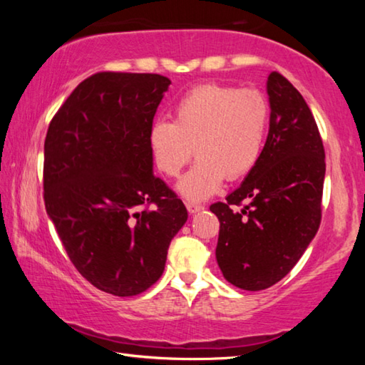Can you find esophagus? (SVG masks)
<instances>
[{"label": "esophagus", "instance_id": "obj_1", "mask_svg": "<svg viewBox=\"0 0 365 365\" xmlns=\"http://www.w3.org/2000/svg\"><path fill=\"white\" fill-rule=\"evenodd\" d=\"M185 206H187V209H188V212H190V214L200 212V211H202V209H205V206L196 205V202H191V201H187V202H185Z\"/></svg>", "mask_w": 365, "mask_h": 365}]
</instances>
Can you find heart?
I'll use <instances>...</instances> for the list:
<instances>
[{
    "label": "heart",
    "instance_id": "b5f03b06",
    "mask_svg": "<svg viewBox=\"0 0 365 365\" xmlns=\"http://www.w3.org/2000/svg\"><path fill=\"white\" fill-rule=\"evenodd\" d=\"M269 120V101L256 88L195 86L174 106V120H158L151 127L154 163L164 175L174 178L195 151L197 160L178 190L190 200H206L224 178L237 180L257 164Z\"/></svg>",
    "mask_w": 365,
    "mask_h": 365
}]
</instances>
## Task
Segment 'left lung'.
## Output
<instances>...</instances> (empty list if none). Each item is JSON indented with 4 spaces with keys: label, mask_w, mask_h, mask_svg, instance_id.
Instances as JSON below:
<instances>
[{
    "label": "left lung",
    "mask_w": 365,
    "mask_h": 365,
    "mask_svg": "<svg viewBox=\"0 0 365 365\" xmlns=\"http://www.w3.org/2000/svg\"><path fill=\"white\" fill-rule=\"evenodd\" d=\"M269 135L243 183L214 202L217 264L232 285L259 292L280 282L322 219L325 151L304 98L279 72L267 78ZM242 209L236 211V206Z\"/></svg>",
    "instance_id": "1"
}]
</instances>
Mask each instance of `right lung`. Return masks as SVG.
<instances>
[{"mask_svg": "<svg viewBox=\"0 0 365 365\" xmlns=\"http://www.w3.org/2000/svg\"><path fill=\"white\" fill-rule=\"evenodd\" d=\"M170 80L98 72L48 127L43 190L71 262L114 296L146 292L188 219L182 200L153 174L150 132Z\"/></svg>", "mask_w": 365, "mask_h": 365, "instance_id": "1", "label": "right lung"}]
</instances>
